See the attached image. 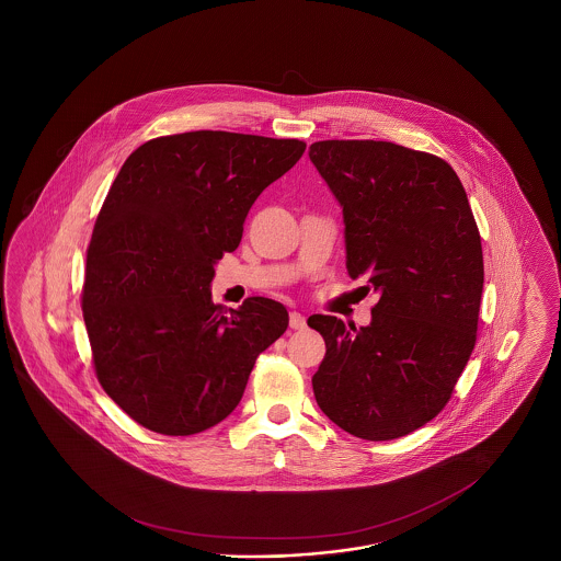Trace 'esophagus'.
<instances>
[{"label":"esophagus","instance_id":"obj_1","mask_svg":"<svg viewBox=\"0 0 561 561\" xmlns=\"http://www.w3.org/2000/svg\"><path fill=\"white\" fill-rule=\"evenodd\" d=\"M289 329H294V331H302L306 329V319L300 314V312H289Z\"/></svg>","mask_w":561,"mask_h":561}]
</instances>
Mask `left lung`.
<instances>
[{
  "label": "left lung",
  "mask_w": 561,
  "mask_h": 561,
  "mask_svg": "<svg viewBox=\"0 0 561 561\" xmlns=\"http://www.w3.org/2000/svg\"><path fill=\"white\" fill-rule=\"evenodd\" d=\"M308 156L343 207L350 277L380 294L368 327L308 319L327 345L314 399L352 436L394 440L440 413L476 347V218L457 172L434 153L327 139Z\"/></svg>",
  "instance_id": "8db88e82"
}]
</instances>
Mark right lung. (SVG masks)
<instances>
[{
	"instance_id": "right-lung-1",
	"label": "right lung",
	"mask_w": 561,
	"mask_h": 561,
	"mask_svg": "<svg viewBox=\"0 0 561 561\" xmlns=\"http://www.w3.org/2000/svg\"><path fill=\"white\" fill-rule=\"evenodd\" d=\"M305 150L188 131L146 141L121 167L85 253L82 310L96 378L137 424L167 436L220 424L288 329L286 306L253 296L226 312L209 284L251 205Z\"/></svg>"
}]
</instances>
